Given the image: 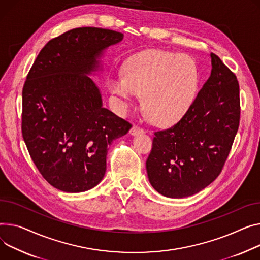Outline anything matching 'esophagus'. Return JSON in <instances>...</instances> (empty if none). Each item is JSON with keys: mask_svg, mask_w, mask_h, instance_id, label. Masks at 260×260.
<instances>
[{"mask_svg": "<svg viewBox=\"0 0 260 260\" xmlns=\"http://www.w3.org/2000/svg\"><path fill=\"white\" fill-rule=\"evenodd\" d=\"M143 133H144V129L142 127H140V126H138V125H134L131 128V131H129V134L134 135V136L139 135V134H143Z\"/></svg>", "mask_w": 260, "mask_h": 260, "instance_id": "34e87169", "label": "esophagus"}]
</instances>
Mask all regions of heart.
I'll return each mask as SVG.
<instances>
[{
  "instance_id": "b5f03b06",
  "label": "heart",
  "mask_w": 260,
  "mask_h": 260,
  "mask_svg": "<svg viewBox=\"0 0 260 260\" xmlns=\"http://www.w3.org/2000/svg\"><path fill=\"white\" fill-rule=\"evenodd\" d=\"M124 77L109 80L112 93L121 97L124 109L136 95L155 123L171 125L181 120L196 99L199 70L186 54L150 49L129 57L123 67Z\"/></svg>"
}]
</instances>
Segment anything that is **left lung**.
<instances>
[{
    "mask_svg": "<svg viewBox=\"0 0 260 260\" xmlns=\"http://www.w3.org/2000/svg\"><path fill=\"white\" fill-rule=\"evenodd\" d=\"M211 75L185 116L167 129L154 132L146 160L151 186L172 199L196 194L221 172L240 119L236 75L211 53Z\"/></svg>",
    "mask_w": 260,
    "mask_h": 260,
    "instance_id": "obj_1",
    "label": "left lung"
}]
</instances>
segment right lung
Wrapping results in <instances>:
<instances>
[{"label": "right lung", "instance_id": "add662e5", "mask_svg": "<svg viewBox=\"0 0 260 260\" xmlns=\"http://www.w3.org/2000/svg\"><path fill=\"white\" fill-rule=\"evenodd\" d=\"M110 29L82 27L50 40L34 60L22 94V135L43 178L64 192H82L105 177L109 145L132 124L102 107L86 75L102 51L122 41Z\"/></svg>", "mask_w": 260, "mask_h": 260}]
</instances>
